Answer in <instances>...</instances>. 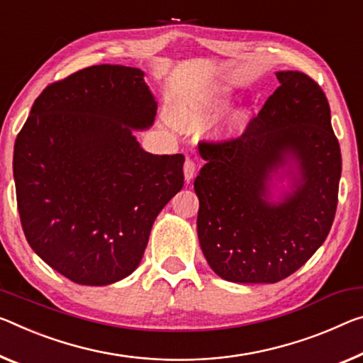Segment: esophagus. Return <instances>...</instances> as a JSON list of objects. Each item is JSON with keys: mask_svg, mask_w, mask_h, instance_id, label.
Wrapping results in <instances>:
<instances>
[{"mask_svg": "<svg viewBox=\"0 0 363 363\" xmlns=\"http://www.w3.org/2000/svg\"><path fill=\"white\" fill-rule=\"evenodd\" d=\"M195 171H197V166H195V161L192 158H187L186 163H184V177H186L187 182H191L195 176Z\"/></svg>", "mask_w": 363, "mask_h": 363, "instance_id": "esophagus-1", "label": "esophagus"}]
</instances>
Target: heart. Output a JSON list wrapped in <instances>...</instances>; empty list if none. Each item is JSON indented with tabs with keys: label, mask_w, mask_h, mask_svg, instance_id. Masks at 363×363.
I'll return each instance as SVG.
<instances>
[{
	"label": "heart",
	"mask_w": 363,
	"mask_h": 363,
	"mask_svg": "<svg viewBox=\"0 0 363 363\" xmlns=\"http://www.w3.org/2000/svg\"><path fill=\"white\" fill-rule=\"evenodd\" d=\"M220 108L221 100L216 99V96H192V99L176 103L174 108H172V118H174L177 128L187 132H194L205 128V125L216 116ZM244 119L245 111H239L235 114L231 125H229V132L238 130Z\"/></svg>",
	"instance_id": "obj_1"
}]
</instances>
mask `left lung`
<instances>
[{
    "instance_id": "1",
    "label": "left lung",
    "mask_w": 363,
    "mask_h": 363,
    "mask_svg": "<svg viewBox=\"0 0 363 363\" xmlns=\"http://www.w3.org/2000/svg\"><path fill=\"white\" fill-rule=\"evenodd\" d=\"M276 77L279 87L242 135L199 147L200 247L233 283H278L297 272L325 242L337 206L342 161L325 91L303 72ZM283 177L291 192L274 203L269 187Z\"/></svg>"
}]
</instances>
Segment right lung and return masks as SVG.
<instances>
[{
  "mask_svg": "<svg viewBox=\"0 0 363 363\" xmlns=\"http://www.w3.org/2000/svg\"><path fill=\"white\" fill-rule=\"evenodd\" d=\"M155 114L143 71L100 65L50 84L17 134L26 239L72 283L106 286L134 272L155 218L184 186V155H152L132 134Z\"/></svg>",
  "mask_w": 363,
  "mask_h": 363,
  "instance_id": "right-lung-1",
  "label": "right lung"
}]
</instances>
